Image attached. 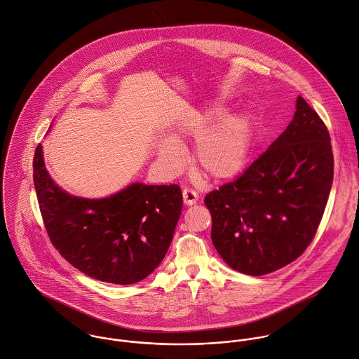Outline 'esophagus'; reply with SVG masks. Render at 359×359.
Returning a JSON list of instances; mask_svg holds the SVG:
<instances>
[{
  "instance_id": "obj_1",
  "label": "esophagus",
  "mask_w": 359,
  "mask_h": 359,
  "mask_svg": "<svg viewBox=\"0 0 359 359\" xmlns=\"http://www.w3.org/2000/svg\"><path fill=\"white\" fill-rule=\"evenodd\" d=\"M198 193L193 189H184L183 190V200H184V204L186 205H194L197 201H198Z\"/></svg>"
}]
</instances>
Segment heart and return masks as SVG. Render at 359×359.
Here are the masks:
<instances>
[{
	"label": "heart",
	"mask_w": 359,
	"mask_h": 359,
	"mask_svg": "<svg viewBox=\"0 0 359 359\" xmlns=\"http://www.w3.org/2000/svg\"><path fill=\"white\" fill-rule=\"evenodd\" d=\"M219 112V109H211L184 121L172 135V142L161 144L158 149L159 161L169 170H177L182 165L183 154L176 143H180L184 137L201 135L196 148V162L200 169L215 179L234 176L243 168L248 154L250 121L245 115H227L208 130Z\"/></svg>",
	"instance_id": "1"
}]
</instances>
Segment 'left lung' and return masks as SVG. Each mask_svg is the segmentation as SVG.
<instances>
[{
	"instance_id": "left-lung-1",
	"label": "left lung",
	"mask_w": 359,
	"mask_h": 359,
	"mask_svg": "<svg viewBox=\"0 0 359 359\" xmlns=\"http://www.w3.org/2000/svg\"><path fill=\"white\" fill-rule=\"evenodd\" d=\"M330 135L302 98L286 130L234 182L207 194L216 251L234 271L262 276L311 244L333 183Z\"/></svg>"
}]
</instances>
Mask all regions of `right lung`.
Returning <instances> with one entry per match:
<instances>
[{
    "label": "right lung",
    "instance_id": "add662e5",
    "mask_svg": "<svg viewBox=\"0 0 359 359\" xmlns=\"http://www.w3.org/2000/svg\"><path fill=\"white\" fill-rule=\"evenodd\" d=\"M33 182L53 245L84 275L114 285H133L154 272L183 207L177 184L133 183L108 198L73 197L50 177L41 144L33 158Z\"/></svg>",
    "mask_w": 359,
    "mask_h": 359
}]
</instances>
